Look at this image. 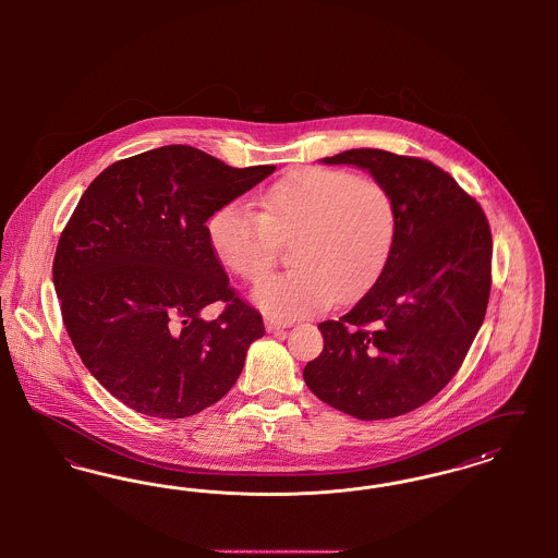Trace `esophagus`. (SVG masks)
Wrapping results in <instances>:
<instances>
[{"label": "esophagus", "instance_id": "esophagus-1", "mask_svg": "<svg viewBox=\"0 0 558 558\" xmlns=\"http://www.w3.org/2000/svg\"><path fill=\"white\" fill-rule=\"evenodd\" d=\"M287 326H291V324H289V322H282V319H266L267 332H280V330H282V328H287Z\"/></svg>", "mask_w": 558, "mask_h": 558}]
</instances>
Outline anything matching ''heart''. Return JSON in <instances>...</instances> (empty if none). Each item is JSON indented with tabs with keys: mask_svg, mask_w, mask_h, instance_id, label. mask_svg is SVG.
Listing matches in <instances>:
<instances>
[{
	"mask_svg": "<svg viewBox=\"0 0 558 558\" xmlns=\"http://www.w3.org/2000/svg\"><path fill=\"white\" fill-rule=\"evenodd\" d=\"M255 211L228 203L207 226L217 262L257 284L292 240L294 269L264 282L255 299L274 318L353 301L378 280L398 239V205L380 182L345 169L303 167L267 187Z\"/></svg>",
	"mask_w": 558,
	"mask_h": 558,
	"instance_id": "b5f03b06",
	"label": "heart"
}]
</instances>
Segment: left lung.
<instances>
[{"label":"left lung","instance_id":"1","mask_svg":"<svg viewBox=\"0 0 558 558\" xmlns=\"http://www.w3.org/2000/svg\"><path fill=\"white\" fill-rule=\"evenodd\" d=\"M322 160L368 169L387 186L398 239L371 291L345 316L318 324L324 349L303 378L349 416L396 418L435 398L477 337L492 289L489 221L430 160L376 148Z\"/></svg>","mask_w":558,"mask_h":558}]
</instances>
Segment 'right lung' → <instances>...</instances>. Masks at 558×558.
I'll list each match as a JSON object with an SVG mask.
<instances>
[{"instance_id":"add662e5","label":"right lung","mask_w":558,"mask_h":558,"mask_svg":"<svg viewBox=\"0 0 558 558\" xmlns=\"http://www.w3.org/2000/svg\"><path fill=\"white\" fill-rule=\"evenodd\" d=\"M274 169L173 144L112 162L83 192L56 246L53 287L81 362L135 412L198 414L266 335L217 262L207 219ZM215 300L225 312L201 319Z\"/></svg>"}]
</instances>
